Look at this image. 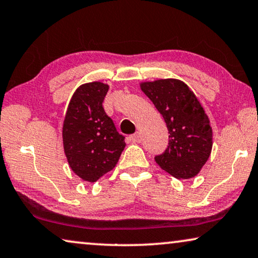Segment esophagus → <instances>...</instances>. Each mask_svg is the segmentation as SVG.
<instances>
[{"label": "esophagus", "mask_w": 258, "mask_h": 258, "mask_svg": "<svg viewBox=\"0 0 258 258\" xmlns=\"http://www.w3.org/2000/svg\"><path fill=\"white\" fill-rule=\"evenodd\" d=\"M130 140H132L133 142H135V143H140V142H141L140 133H136V134H134V135L130 136Z\"/></svg>", "instance_id": "esophagus-1"}]
</instances>
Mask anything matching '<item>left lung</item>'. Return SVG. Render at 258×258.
I'll return each mask as SVG.
<instances>
[{
  "label": "left lung",
  "instance_id": "obj_1",
  "mask_svg": "<svg viewBox=\"0 0 258 258\" xmlns=\"http://www.w3.org/2000/svg\"><path fill=\"white\" fill-rule=\"evenodd\" d=\"M141 89L162 114L170 134L167 149L155 157L156 163L178 179L196 177L213 147L212 126L199 100L177 79L142 83Z\"/></svg>",
  "mask_w": 258,
  "mask_h": 258
}]
</instances>
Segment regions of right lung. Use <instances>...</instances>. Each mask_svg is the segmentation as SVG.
Wrapping results in <instances>:
<instances>
[{
	"mask_svg": "<svg viewBox=\"0 0 258 258\" xmlns=\"http://www.w3.org/2000/svg\"><path fill=\"white\" fill-rule=\"evenodd\" d=\"M108 89L99 81L81 85L66 110L64 151L71 169L85 181L95 182L113 170L125 147L124 136L102 107Z\"/></svg>",
	"mask_w": 258,
	"mask_h": 258,
	"instance_id": "add662e5",
	"label": "right lung"
}]
</instances>
